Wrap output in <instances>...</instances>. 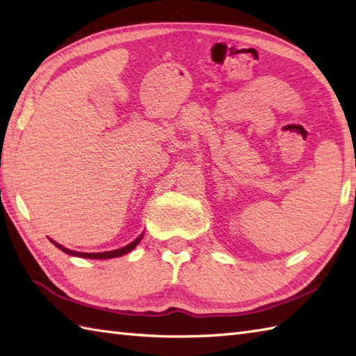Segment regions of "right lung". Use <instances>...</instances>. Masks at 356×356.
Masks as SVG:
<instances>
[{"mask_svg":"<svg viewBox=\"0 0 356 356\" xmlns=\"http://www.w3.org/2000/svg\"><path fill=\"white\" fill-rule=\"evenodd\" d=\"M142 237H143V234H140V236H139L138 238L133 240L130 245H127V246L120 248V249H115V251H107V252H90V254H87V252H76V251H72V249H67V248L61 246V245L56 243V241H53V240H51V243L55 245L56 248L61 249V251H63V252H65V254L76 255V257H84V259H96V260H101V259H113V257L125 255L127 252H130L131 249H134L136 246H138V243H139V241L142 240Z\"/></svg>","mask_w":356,"mask_h":356,"instance_id":"right-lung-1","label":"right lung"}]
</instances>
